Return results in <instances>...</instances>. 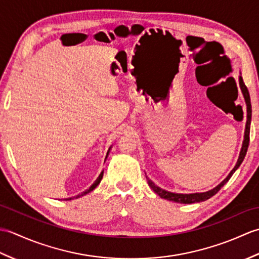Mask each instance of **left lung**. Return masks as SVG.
Wrapping results in <instances>:
<instances>
[{"label": "left lung", "instance_id": "8db88e82", "mask_svg": "<svg viewBox=\"0 0 259 259\" xmlns=\"http://www.w3.org/2000/svg\"><path fill=\"white\" fill-rule=\"evenodd\" d=\"M239 85H240V89L241 92H243V95L245 97V101L247 104V122H246V130H245V139L243 142V147H241V151L239 153V158H238V161L236 163L235 168L230 171V174L227 176V178L225 179L222 184H219L216 188H213L211 190H209L207 192H201V194H190V195H183V194H174V192H169L163 190L161 188H159L158 186H156L155 184L152 183V181L147 178L148 180V184L152 188V190L156 192L157 195L160 196L163 199H167L170 201H175V202H179V203H194V202H200V201H205L209 198H211L213 195H216L217 192L222 189V187H224V185L227 183V181L232 177L233 174L236 171V170L238 169V167L240 166V163L243 162L244 158L246 156V152L247 149H248V145H249V133H250V120H251V104H250V97H249V92L248 89H247V87L245 85L243 78L239 76Z\"/></svg>", "mask_w": 259, "mask_h": 259}]
</instances>
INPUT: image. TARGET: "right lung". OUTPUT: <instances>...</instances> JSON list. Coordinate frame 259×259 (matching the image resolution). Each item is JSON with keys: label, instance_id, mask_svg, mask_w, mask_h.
I'll return each mask as SVG.
<instances>
[{"label": "right lung", "instance_id": "right-lung-1", "mask_svg": "<svg viewBox=\"0 0 259 259\" xmlns=\"http://www.w3.org/2000/svg\"><path fill=\"white\" fill-rule=\"evenodd\" d=\"M108 153H109V151H108ZM108 153H107V155H108ZM102 176H103V172H101L100 175H99V177L97 178V180L95 181V183H93V185L90 187V188L89 189H87L85 191H83V192H81V194L80 195H78V196H76V198H78V197H80V196H83V195H85V194H89V192L90 191H92L93 189H95L96 188V187L99 185V184H100V181H101V179H102ZM65 200H71V198H69V199H65Z\"/></svg>", "mask_w": 259, "mask_h": 259}]
</instances>
